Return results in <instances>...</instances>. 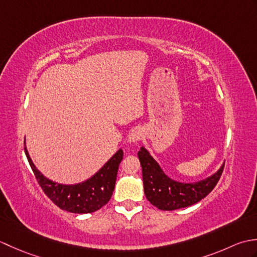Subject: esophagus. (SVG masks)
Here are the masks:
<instances>
[{"label":"esophagus","mask_w":257,"mask_h":257,"mask_svg":"<svg viewBox=\"0 0 257 257\" xmlns=\"http://www.w3.org/2000/svg\"><path fill=\"white\" fill-rule=\"evenodd\" d=\"M143 135H144L143 128L136 127L132 130V132H130V134L128 136V141L132 144H137L138 141L141 139V137H143Z\"/></svg>","instance_id":"esophagus-1"}]
</instances>
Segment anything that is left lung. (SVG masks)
Here are the masks:
<instances>
[{
    "label": "left lung",
    "instance_id": "1",
    "mask_svg": "<svg viewBox=\"0 0 257 257\" xmlns=\"http://www.w3.org/2000/svg\"><path fill=\"white\" fill-rule=\"evenodd\" d=\"M143 168L146 198L159 210L172 211L198 203L214 189L224 168V163L212 176L196 182H180L165 173L154 157L145 147L138 151Z\"/></svg>",
    "mask_w": 257,
    "mask_h": 257
}]
</instances>
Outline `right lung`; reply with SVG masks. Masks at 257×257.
<instances>
[{
    "label": "right lung",
    "mask_w": 257,
    "mask_h": 257,
    "mask_svg": "<svg viewBox=\"0 0 257 257\" xmlns=\"http://www.w3.org/2000/svg\"><path fill=\"white\" fill-rule=\"evenodd\" d=\"M25 145V141H24ZM25 155L44 193L62 210L85 214L99 210L110 200L123 152L119 149L94 176L75 184H64L46 178L33 163L25 146Z\"/></svg>",
    "instance_id": "obj_1"
}]
</instances>
